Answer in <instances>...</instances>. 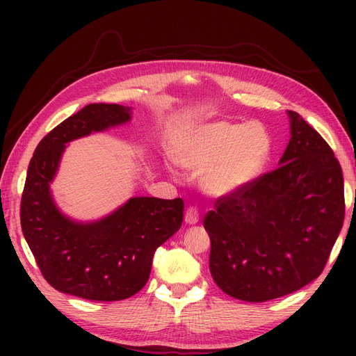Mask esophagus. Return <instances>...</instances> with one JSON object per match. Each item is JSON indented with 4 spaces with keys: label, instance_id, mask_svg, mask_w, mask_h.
<instances>
[{
    "label": "esophagus",
    "instance_id": "obj_1",
    "mask_svg": "<svg viewBox=\"0 0 356 356\" xmlns=\"http://www.w3.org/2000/svg\"><path fill=\"white\" fill-rule=\"evenodd\" d=\"M199 209L195 208V207H190L186 209V213H185V222L188 223V225H195L199 222Z\"/></svg>",
    "mask_w": 356,
    "mask_h": 356
}]
</instances>
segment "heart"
I'll use <instances>...</instances> for the list:
<instances>
[{"label":"heart","instance_id":"heart-1","mask_svg":"<svg viewBox=\"0 0 356 356\" xmlns=\"http://www.w3.org/2000/svg\"><path fill=\"white\" fill-rule=\"evenodd\" d=\"M270 147V136L261 124L218 120L194 128L176 159L186 170L202 171L208 193L226 195L243 190L259 176Z\"/></svg>","mask_w":356,"mask_h":356}]
</instances>
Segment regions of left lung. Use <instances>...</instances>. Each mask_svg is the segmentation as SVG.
<instances>
[{
  "label": "left lung",
  "mask_w": 356,
  "mask_h": 356,
  "mask_svg": "<svg viewBox=\"0 0 356 356\" xmlns=\"http://www.w3.org/2000/svg\"><path fill=\"white\" fill-rule=\"evenodd\" d=\"M275 170L216 200L203 226L216 284L249 303L284 297L318 277L344 222V180L334 151L298 113Z\"/></svg>",
  "instance_id": "8db88e82"
}]
</instances>
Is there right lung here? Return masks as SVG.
Listing matches in <instances>:
<instances>
[{
    "instance_id": "add662e5",
    "label": "right lung",
    "mask_w": 356,
    "mask_h": 356,
    "mask_svg": "<svg viewBox=\"0 0 356 356\" xmlns=\"http://www.w3.org/2000/svg\"><path fill=\"white\" fill-rule=\"evenodd\" d=\"M130 108L90 104L44 136L30 159L21 197V228L42 277L56 291L93 301L138 293L156 249L184 222V200L133 197L92 223L73 222L51 199L50 184L65 143L125 124Z\"/></svg>"
}]
</instances>
